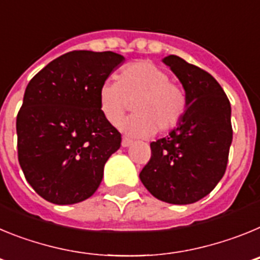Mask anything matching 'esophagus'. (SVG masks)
<instances>
[{
  "label": "esophagus",
  "mask_w": 260,
  "mask_h": 260,
  "mask_svg": "<svg viewBox=\"0 0 260 260\" xmlns=\"http://www.w3.org/2000/svg\"><path fill=\"white\" fill-rule=\"evenodd\" d=\"M121 144H122L123 148H127V147L132 146L133 141H132V139H127V138H123V139H122V143H121Z\"/></svg>",
  "instance_id": "34e87169"
}]
</instances>
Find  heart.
<instances>
[{
    "label": "heart",
    "mask_w": 260,
    "mask_h": 260,
    "mask_svg": "<svg viewBox=\"0 0 260 260\" xmlns=\"http://www.w3.org/2000/svg\"><path fill=\"white\" fill-rule=\"evenodd\" d=\"M134 103V114L119 128L135 138H147L156 132L167 133L177 127L187 108L186 93L180 84L151 61L128 63L117 82L105 80L99 89V108L108 122L116 125Z\"/></svg>",
    "instance_id": "heart-1"
}]
</instances>
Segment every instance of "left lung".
Listing matches in <instances>:
<instances>
[{
	"label": "left lung",
	"instance_id": "8db88e82",
	"mask_svg": "<svg viewBox=\"0 0 260 260\" xmlns=\"http://www.w3.org/2000/svg\"><path fill=\"white\" fill-rule=\"evenodd\" d=\"M162 62L185 89V116L169 135L151 143V160L139 178L158 201L190 204L219 183L233 139L231 103L217 80L178 56Z\"/></svg>",
	"mask_w": 260,
	"mask_h": 260
}]
</instances>
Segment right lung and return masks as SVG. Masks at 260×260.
Listing matches in <instances>:
<instances>
[{
	"label": "right lung",
	"instance_id": "right-lung-1",
	"mask_svg": "<svg viewBox=\"0 0 260 260\" xmlns=\"http://www.w3.org/2000/svg\"><path fill=\"white\" fill-rule=\"evenodd\" d=\"M125 57L74 50L29 80L17 117L18 158L26 180L54 204L86 201L98 190L121 134L99 108V89Z\"/></svg>",
	"mask_w": 260,
	"mask_h": 260
}]
</instances>
